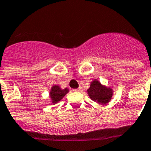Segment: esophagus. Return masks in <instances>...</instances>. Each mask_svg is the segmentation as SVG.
<instances>
[{
  "mask_svg": "<svg viewBox=\"0 0 151 151\" xmlns=\"http://www.w3.org/2000/svg\"><path fill=\"white\" fill-rule=\"evenodd\" d=\"M80 91H81V90H80V88H78V89H74V90H73V91H74V92H79Z\"/></svg>",
  "mask_w": 151,
  "mask_h": 151,
  "instance_id": "1",
  "label": "esophagus"
}]
</instances>
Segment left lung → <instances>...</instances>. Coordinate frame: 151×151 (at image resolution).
<instances>
[{"label":"left lung","instance_id":"8db88e82","mask_svg":"<svg viewBox=\"0 0 151 151\" xmlns=\"http://www.w3.org/2000/svg\"><path fill=\"white\" fill-rule=\"evenodd\" d=\"M87 92L89 97L99 105H105L109 103L112 99L114 93L111 87L102 85L97 79L91 81L90 88L87 90Z\"/></svg>","mask_w":151,"mask_h":151}]
</instances>
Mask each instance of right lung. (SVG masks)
Returning <instances> with one entry per match:
<instances>
[{"mask_svg": "<svg viewBox=\"0 0 151 151\" xmlns=\"http://www.w3.org/2000/svg\"><path fill=\"white\" fill-rule=\"evenodd\" d=\"M69 93V89L67 88H65L62 89L59 85H54L51 88L50 92H49V96H50V102L52 104H57L60 102L63 96Z\"/></svg>", "mask_w": 151, "mask_h": 151, "instance_id": "1", "label": "right lung"}]
</instances>
